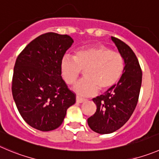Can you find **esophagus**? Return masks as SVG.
<instances>
[{"label": "esophagus", "mask_w": 159, "mask_h": 159, "mask_svg": "<svg viewBox=\"0 0 159 159\" xmlns=\"http://www.w3.org/2000/svg\"><path fill=\"white\" fill-rule=\"evenodd\" d=\"M76 102L77 103H83V102H84V101H86L85 99H82V98H78V97H77L76 98Z\"/></svg>", "instance_id": "34e87169"}]
</instances>
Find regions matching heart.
I'll use <instances>...</instances> for the list:
<instances>
[{
    "label": "heart",
    "instance_id": "1",
    "mask_svg": "<svg viewBox=\"0 0 159 159\" xmlns=\"http://www.w3.org/2000/svg\"><path fill=\"white\" fill-rule=\"evenodd\" d=\"M124 58L121 54L108 47L97 44L81 48L75 56L65 54L60 63L63 80L72 84L82 70L84 78L72 87V90L81 97L95 94L108 90L120 80L124 71Z\"/></svg>",
    "mask_w": 159,
    "mask_h": 159
}]
</instances>
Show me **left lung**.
<instances>
[{"label": "left lung", "instance_id": "obj_1", "mask_svg": "<svg viewBox=\"0 0 159 159\" xmlns=\"http://www.w3.org/2000/svg\"><path fill=\"white\" fill-rule=\"evenodd\" d=\"M111 40L123 57L125 66L118 84L93 99L97 110L87 123L100 134L115 132L129 120L137 106L142 82L141 69L133 50L119 39L111 37Z\"/></svg>", "mask_w": 159, "mask_h": 159}]
</instances>
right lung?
<instances>
[{
    "mask_svg": "<svg viewBox=\"0 0 159 159\" xmlns=\"http://www.w3.org/2000/svg\"><path fill=\"white\" fill-rule=\"evenodd\" d=\"M73 40L47 33L32 40L16 59L11 91L22 119L40 131L57 129L75 94L61 75L60 63Z\"/></svg>",
    "mask_w": 159,
    "mask_h": 159,
    "instance_id": "obj_1",
    "label": "right lung"
}]
</instances>
